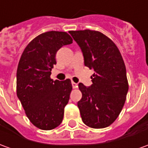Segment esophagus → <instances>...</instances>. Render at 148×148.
Returning <instances> with one entry per match:
<instances>
[{"label": "esophagus", "mask_w": 148, "mask_h": 148, "mask_svg": "<svg viewBox=\"0 0 148 148\" xmlns=\"http://www.w3.org/2000/svg\"><path fill=\"white\" fill-rule=\"evenodd\" d=\"M71 84H72V87L74 89L77 88V83H75V82H71Z\"/></svg>", "instance_id": "obj_1"}]
</instances>
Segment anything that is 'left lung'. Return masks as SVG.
Returning <instances> with one entry per match:
<instances>
[{
    "mask_svg": "<svg viewBox=\"0 0 148 148\" xmlns=\"http://www.w3.org/2000/svg\"><path fill=\"white\" fill-rule=\"evenodd\" d=\"M77 42L86 66L94 70L92 84H78L82 97L77 102L82 119L92 128H104L116 119L128 91L127 71L117 46L98 31L69 32Z\"/></svg>",
    "mask_w": 148,
    "mask_h": 148,
    "instance_id": "obj_1",
    "label": "left lung"
}]
</instances>
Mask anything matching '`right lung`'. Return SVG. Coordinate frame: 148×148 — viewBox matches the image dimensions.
<instances>
[{
  "instance_id": "1",
  "label": "right lung",
  "mask_w": 148,
  "mask_h": 148,
  "mask_svg": "<svg viewBox=\"0 0 148 148\" xmlns=\"http://www.w3.org/2000/svg\"><path fill=\"white\" fill-rule=\"evenodd\" d=\"M71 43L73 40L66 32H46L29 42L19 61L16 95L29 119L42 130H52L63 119L71 82L53 81L50 74L56 64L57 51Z\"/></svg>"
}]
</instances>
